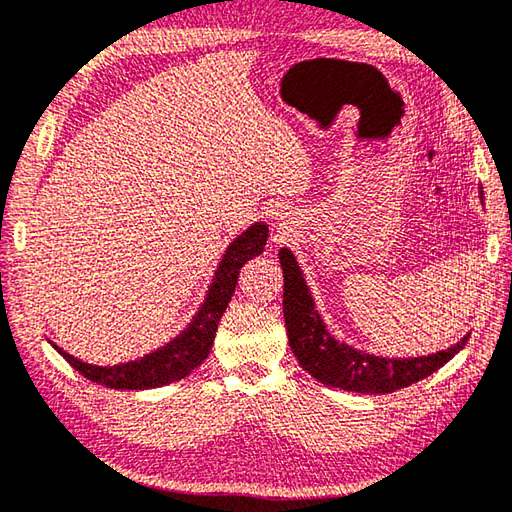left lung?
<instances>
[{
  "mask_svg": "<svg viewBox=\"0 0 512 512\" xmlns=\"http://www.w3.org/2000/svg\"><path fill=\"white\" fill-rule=\"evenodd\" d=\"M484 197V193H479ZM279 262L284 268V319L288 344L293 348L306 373L326 386L353 390V393L384 395L419 382L453 359L468 342H462L424 357H377L350 348L328 333L324 319L319 317L310 290L304 282L295 255L288 248L279 250Z\"/></svg>",
  "mask_w": 512,
  "mask_h": 512,
  "instance_id": "obj_1",
  "label": "left lung"
}]
</instances>
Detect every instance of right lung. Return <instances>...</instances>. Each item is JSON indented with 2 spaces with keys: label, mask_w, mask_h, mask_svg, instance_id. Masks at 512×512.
Listing matches in <instances>:
<instances>
[{
  "label": "right lung",
  "mask_w": 512,
  "mask_h": 512,
  "mask_svg": "<svg viewBox=\"0 0 512 512\" xmlns=\"http://www.w3.org/2000/svg\"><path fill=\"white\" fill-rule=\"evenodd\" d=\"M266 237L268 226L257 222L228 246L226 255L222 257V262H219L213 284L208 288L204 304L193 317V322L188 324L182 335L175 337L170 344L155 350V353H150L142 359H135V362L117 366H93L73 355H68L64 348L55 346L53 342L50 344H53L57 353L62 355L77 373H82L90 382L108 388L146 390L179 382V379L193 373V370L208 357L210 346L215 342L219 319H222L230 297L235 293L239 270H242L248 259L264 253Z\"/></svg>",
  "instance_id": "right-lung-1"
}]
</instances>
